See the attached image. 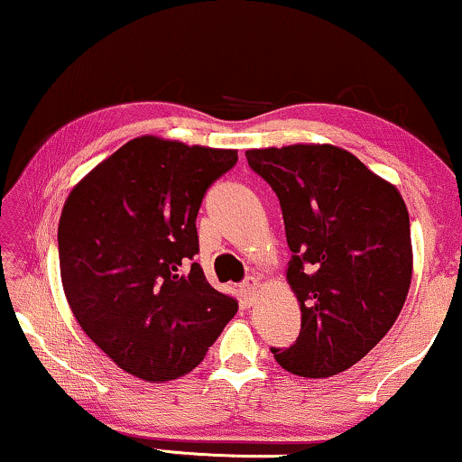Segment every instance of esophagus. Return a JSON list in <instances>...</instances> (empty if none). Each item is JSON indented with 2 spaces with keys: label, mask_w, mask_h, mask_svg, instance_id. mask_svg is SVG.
<instances>
[{
  "label": "esophagus",
  "mask_w": 462,
  "mask_h": 462,
  "mask_svg": "<svg viewBox=\"0 0 462 462\" xmlns=\"http://www.w3.org/2000/svg\"><path fill=\"white\" fill-rule=\"evenodd\" d=\"M258 286H261V282H258V277H254V275L245 277L244 283H242V294H244V299L248 300V302H254V296H256V292H258Z\"/></svg>",
  "instance_id": "34e87169"
}]
</instances>
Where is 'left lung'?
Here are the masks:
<instances>
[{"label":"left lung","instance_id":"8db88e82","mask_svg":"<svg viewBox=\"0 0 462 462\" xmlns=\"http://www.w3.org/2000/svg\"><path fill=\"white\" fill-rule=\"evenodd\" d=\"M280 199L286 280L300 305V334L271 349L292 374H338L374 349L406 302L412 280L408 208L349 151L290 144L245 151Z\"/></svg>","mask_w":462,"mask_h":462}]
</instances>
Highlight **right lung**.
<instances>
[{"label": "right lung", "mask_w": 462, "mask_h": 462, "mask_svg": "<svg viewBox=\"0 0 462 462\" xmlns=\"http://www.w3.org/2000/svg\"><path fill=\"white\" fill-rule=\"evenodd\" d=\"M237 151L157 136L125 143L69 193L59 223L60 280L88 337L149 383L191 372L237 313L193 256L208 187Z\"/></svg>", "instance_id": "right-lung-1"}]
</instances>
